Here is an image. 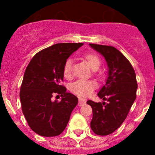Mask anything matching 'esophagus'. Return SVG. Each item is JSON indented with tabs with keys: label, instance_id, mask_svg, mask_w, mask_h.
<instances>
[{
	"label": "esophagus",
	"instance_id": "34e87169",
	"mask_svg": "<svg viewBox=\"0 0 155 155\" xmlns=\"http://www.w3.org/2000/svg\"><path fill=\"white\" fill-rule=\"evenodd\" d=\"M86 103V101H84V100L81 99V98H80L79 99V102H78V105L79 106H82L83 105H84V104Z\"/></svg>",
	"mask_w": 155,
	"mask_h": 155
}]
</instances>
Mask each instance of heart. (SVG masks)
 <instances>
[{"label":"heart","instance_id":"heart-1","mask_svg":"<svg viewBox=\"0 0 155 155\" xmlns=\"http://www.w3.org/2000/svg\"><path fill=\"white\" fill-rule=\"evenodd\" d=\"M83 58L89 64L90 68L94 70V72L95 74L100 76L101 72L98 71V68L101 65V59L94 53H85L83 56ZM72 66H73V61L71 59H68L65 61L63 68V73L65 78H70L72 74ZM97 87V83L93 80H79L75 81L74 84H71V91L74 94L78 95L79 97L84 98L87 97L93 92Z\"/></svg>","mask_w":155,"mask_h":155}]
</instances>
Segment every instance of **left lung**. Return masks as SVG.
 I'll list each match as a JSON object with an SVG mask.
<instances>
[{
	"instance_id": "8db88e82",
	"label": "left lung",
	"mask_w": 155,
	"mask_h": 155,
	"mask_svg": "<svg viewBox=\"0 0 155 155\" xmlns=\"http://www.w3.org/2000/svg\"><path fill=\"white\" fill-rule=\"evenodd\" d=\"M89 45L105 57L109 68L106 83L98 93V96L107 102H87L92 108L91 130L97 135L105 136L121 126L136 99V74L130 61L115 47Z\"/></svg>"
}]
</instances>
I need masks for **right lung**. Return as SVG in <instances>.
Returning <instances> with one entry per match:
<instances>
[{"label": "right lung", "instance_id": "add662e5", "mask_svg": "<svg viewBox=\"0 0 155 155\" xmlns=\"http://www.w3.org/2000/svg\"><path fill=\"white\" fill-rule=\"evenodd\" d=\"M83 43H57L37 53L25 71L20 89L21 109L30 128L43 137L58 136L65 130L78 98L61 83L65 61ZM61 94V101L51 100Z\"/></svg>", "mask_w": 155, "mask_h": 155}]
</instances>
